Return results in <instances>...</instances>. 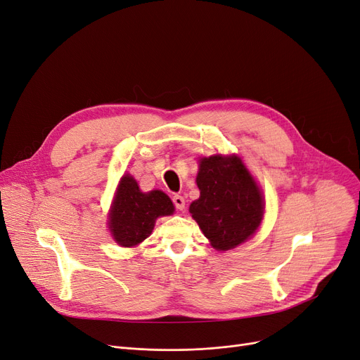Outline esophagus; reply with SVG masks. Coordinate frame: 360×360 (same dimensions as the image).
<instances>
[{
  "label": "esophagus",
  "mask_w": 360,
  "mask_h": 360,
  "mask_svg": "<svg viewBox=\"0 0 360 360\" xmlns=\"http://www.w3.org/2000/svg\"><path fill=\"white\" fill-rule=\"evenodd\" d=\"M172 201H174V205H175L176 210H184L185 209V200H184L182 195H174Z\"/></svg>",
  "instance_id": "esophagus-1"
}]
</instances>
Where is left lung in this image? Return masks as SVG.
I'll use <instances>...</instances> for the list:
<instances>
[{
    "mask_svg": "<svg viewBox=\"0 0 360 360\" xmlns=\"http://www.w3.org/2000/svg\"><path fill=\"white\" fill-rule=\"evenodd\" d=\"M197 185L200 198L190 213L213 248L232 250L255 233L264 213L262 197L239 158L201 159Z\"/></svg>",
    "mask_w": 360,
    "mask_h": 360,
    "instance_id": "left-lung-1",
    "label": "left lung"
}]
</instances>
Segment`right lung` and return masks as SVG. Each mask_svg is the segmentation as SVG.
I'll list each match as a JSON object with an SVG mask.
<instances>
[{"mask_svg": "<svg viewBox=\"0 0 360 360\" xmlns=\"http://www.w3.org/2000/svg\"><path fill=\"white\" fill-rule=\"evenodd\" d=\"M172 213L174 204L165 193L143 194L136 179L125 175L112 204L109 229L121 247H134L151 233L158 217Z\"/></svg>", "mask_w": 360, "mask_h": 360, "instance_id": "right-lung-1", "label": "right lung"}]
</instances>
